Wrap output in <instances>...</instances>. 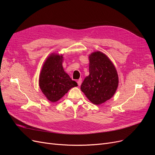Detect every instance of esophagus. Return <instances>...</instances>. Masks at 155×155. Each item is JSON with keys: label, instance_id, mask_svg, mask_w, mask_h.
<instances>
[{"label": "esophagus", "instance_id": "34e87169", "mask_svg": "<svg viewBox=\"0 0 155 155\" xmlns=\"http://www.w3.org/2000/svg\"><path fill=\"white\" fill-rule=\"evenodd\" d=\"M77 83H78V86H80V85H81V83H82V79H78V81H77Z\"/></svg>", "mask_w": 155, "mask_h": 155}]
</instances>
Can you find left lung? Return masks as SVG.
<instances>
[{
	"mask_svg": "<svg viewBox=\"0 0 155 155\" xmlns=\"http://www.w3.org/2000/svg\"><path fill=\"white\" fill-rule=\"evenodd\" d=\"M89 75L81 85V90L94 105L104 104L114 95L119 79L116 67L107 56L100 51L88 55Z\"/></svg>",
	"mask_w": 155,
	"mask_h": 155,
	"instance_id": "left-lung-1",
	"label": "left lung"
}]
</instances>
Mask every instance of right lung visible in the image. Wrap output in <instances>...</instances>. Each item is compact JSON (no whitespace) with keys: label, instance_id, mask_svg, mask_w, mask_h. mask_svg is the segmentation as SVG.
<instances>
[{"label":"right lung","instance_id":"right-lung-1","mask_svg":"<svg viewBox=\"0 0 155 155\" xmlns=\"http://www.w3.org/2000/svg\"><path fill=\"white\" fill-rule=\"evenodd\" d=\"M62 54H51L46 58L39 74V85L47 100L56 102L67 94L70 88L77 87L63 67Z\"/></svg>","mask_w":155,"mask_h":155}]
</instances>
